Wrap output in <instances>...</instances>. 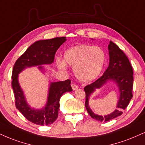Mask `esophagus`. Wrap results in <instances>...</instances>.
Masks as SVG:
<instances>
[{
  "label": "esophagus",
  "mask_w": 145,
  "mask_h": 145,
  "mask_svg": "<svg viewBox=\"0 0 145 145\" xmlns=\"http://www.w3.org/2000/svg\"><path fill=\"white\" fill-rule=\"evenodd\" d=\"M71 88H72L73 90H77L78 88V85H76V84H71Z\"/></svg>",
  "instance_id": "34e87169"
}]
</instances>
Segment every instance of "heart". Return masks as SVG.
Returning a JSON list of instances; mask_svg holds the SVG:
<instances>
[{
  "mask_svg": "<svg viewBox=\"0 0 145 145\" xmlns=\"http://www.w3.org/2000/svg\"><path fill=\"white\" fill-rule=\"evenodd\" d=\"M64 60L58 58L57 65L65 70L67 64L74 67V74L82 82H90L100 75L106 60L105 52L99 46L80 44L71 47L64 53Z\"/></svg>",
  "mask_w": 145,
  "mask_h": 145,
  "instance_id": "heart-1",
  "label": "heart"
}]
</instances>
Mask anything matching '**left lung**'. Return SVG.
Masks as SVG:
<instances>
[{"label":"left lung","mask_w":145,"mask_h":145,"mask_svg":"<svg viewBox=\"0 0 145 145\" xmlns=\"http://www.w3.org/2000/svg\"><path fill=\"white\" fill-rule=\"evenodd\" d=\"M109 63L103 75L93 83L85 86L86 103L85 107L88 114L93 119L99 121H107L122 114L132 98L133 88V69L130 61L124 53L113 42L110 41L109 46ZM109 80L115 81L120 92L119 100L117 104V109L107 116H99L92 112L88 105V99L91 93L102 87Z\"/></svg>","instance_id":"8db88e82"}]
</instances>
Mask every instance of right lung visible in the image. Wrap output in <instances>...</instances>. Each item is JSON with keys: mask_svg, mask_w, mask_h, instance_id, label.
<instances>
[{"mask_svg": "<svg viewBox=\"0 0 145 145\" xmlns=\"http://www.w3.org/2000/svg\"><path fill=\"white\" fill-rule=\"evenodd\" d=\"M65 37L41 40L35 42L19 57L12 72V88L15 96V106L27 120L40 125L53 123L58 117L59 101L66 92L72 91L71 80L50 82L46 104L41 109L30 107L27 104L18 80V75L27 67L38 66L43 71L42 65L54 62L56 51L66 41Z\"/></svg>", "mask_w": 145, "mask_h": 145, "instance_id": "1", "label": "right lung"}]
</instances>
